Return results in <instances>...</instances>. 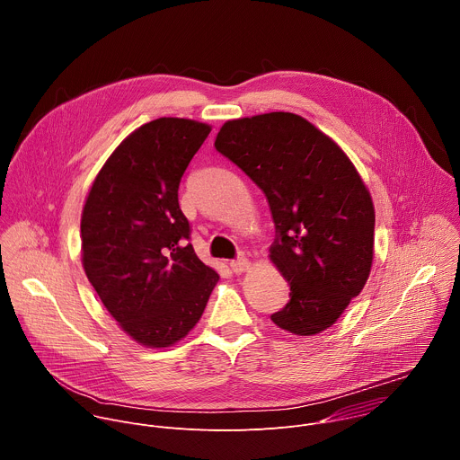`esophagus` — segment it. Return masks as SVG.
Wrapping results in <instances>:
<instances>
[{
    "label": "esophagus",
    "mask_w": 460,
    "mask_h": 460,
    "mask_svg": "<svg viewBox=\"0 0 460 460\" xmlns=\"http://www.w3.org/2000/svg\"><path fill=\"white\" fill-rule=\"evenodd\" d=\"M229 266H231V270H233V273L240 275V273H243V271L249 270L251 261H249L245 256H240V258H236V260H231Z\"/></svg>",
    "instance_id": "esophagus-1"
}]
</instances>
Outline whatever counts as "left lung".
<instances>
[{
    "mask_svg": "<svg viewBox=\"0 0 460 460\" xmlns=\"http://www.w3.org/2000/svg\"><path fill=\"white\" fill-rule=\"evenodd\" d=\"M215 147L270 202L277 229L270 258L291 289L271 320L298 337L332 327L366 286L373 261L375 209L355 165L293 112L229 119Z\"/></svg>",
    "mask_w": 460,
    "mask_h": 460,
    "instance_id": "obj_1",
    "label": "left lung"
}]
</instances>
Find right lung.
Listing matches in <instances>:
<instances>
[{"mask_svg": "<svg viewBox=\"0 0 460 460\" xmlns=\"http://www.w3.org/2000/svg\"><path fill=\"white\" fill-rule=\"evenodd\" d=\"M211 125L158 118L130 133L93 181L82 213V264L121 330L169 348L200 320L218 273L187 242L180 180Z\"/></svg>", "mask_w": 460, "mask_h": 460, "instance_id": "add662e5", "label": "right lung"}]
</instances>
